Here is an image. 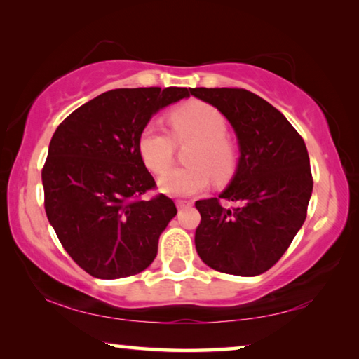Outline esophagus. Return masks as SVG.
Instances as JSON below:
<instances>
[{"instance_id":"34e87169","label":"esophagus","mask_w":359,"mask_h":359,"mask_svg":"<svg viewBox=\"0 0 359 359\" xmlns=\"http://www.w3.org/2000/svg\"><path fill=\"white\" fill-rule=\"evenodd\" d=\"M175 205H177V209H185L188 208V205H191L190 201H177L175 203Z\"/></svg>"}]
</instances>
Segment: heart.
Here are the masks:
<instances>
[{"mask_svg": "<svg viewBox=\"0 0 359 359\" xmlns=\"http://www.w3.org/2000/svg\"><path fill=\"white\" fill-rule=\"evenodd\" d=\"M172 135L177 142L194 141L187 156L188 168L172 169L158 180L160 190L171 196H191L209 187L210 175L226 182L236 171V149L226 136L228 120L217 107L191 101L169 114ZM166 130L149 123L139 136L141 158L151 172L161 174L172 165L175 142Z\"/></svg>", "mask_w": 359, "mask_h": 359, "instance_id": "b5f03b06", "label": "heart"}]
</instances>
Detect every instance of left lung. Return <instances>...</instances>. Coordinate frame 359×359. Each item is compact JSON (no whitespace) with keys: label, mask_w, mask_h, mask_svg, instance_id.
<instances>
[{"label":"left lung","mask_w":359,"mask_h":359,"mask_svg":"<svg viewBox=\"0 0 359 359\" xmlns=\"http://www.w3.org/2000/svg\"><path fill=\"white\" fill-rule=\"evenodd\" d=\"M190 93L228 118L241 151L220 196L194 204L201 214L196 252L218 272L259 276L282 258L306 220L313 188L306 144L280 111L248 90L199 87ZM220 197L236 208H223Z\"/></svg>","instance_id":"obj_1"}]
</instances>
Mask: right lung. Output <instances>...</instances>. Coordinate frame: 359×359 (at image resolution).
<instances>
[{"instance_id": "add662e5", "label": "right lung", "mask_w": 359, "mask_h": 359, "mask_svg": "<svg viewBox=\"0 0 359 359\" xmlns=\"http://www.w3.org/2000/svg\"><path fill=\"white\" fill-rule=\"evenodd\" d=\"M187 88H117L68 115L53 133L42 168L48 222L69 257L96 278L142 272L158 239L177 214L158 194L137 141L151 115L182 98Z\"/></svg>"}]
</instances>
